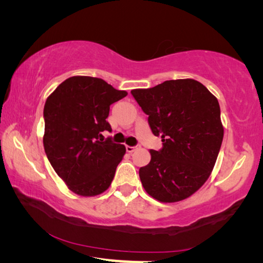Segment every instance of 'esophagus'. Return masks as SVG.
<instances>
[{
	"label": "esophagus",
	"instance_id": "1",
	"mask_svg": "<svg viewBox=\"0 0 263 263\" xmlns=\"http://www.w3.org/2000/svg\"><path fill=\"white\" fill-rule=\"evenodd\" d=\"M126 152H128V153H132V152H135V151L137 149V146H126Z\"/></svg>",
	"mask_w": 263,
	"mask_h": 263
}]
</instances>
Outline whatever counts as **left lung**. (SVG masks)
<instances>
[{
  "mask_svg": "<svg viewBox=\"0 0 263 263\" xmlns=\"http://www.w3.org/2000/svg\"><path fill=\"white\" fill-rule=\"evenodd\" d=\"M148 116L162 148L151 149V161L139 169L147 194L163 203L179 202L196 193L210 176L224 128L218 100L193 79L169 80L131 91Z\"/></svg>",
  "mask_w": 263,
  "mask_h": 263,
  "instance_id": "obj_1",
  "label": "left lung"
}]
</instances>
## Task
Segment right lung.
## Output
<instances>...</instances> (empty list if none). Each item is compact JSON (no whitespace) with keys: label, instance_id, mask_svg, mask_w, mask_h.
Instances as JSON below:
<instances>
[{"label":"right lung","instance_id":"obj_1","mask_svg":"<svg viewBox=\"0 0 263 263\" xmlns=\"http://www.w3.org/2000/svg\"><path fill=\"white\" fill-rule=\"evenodd\" d=\"M104 80L72 77L47 97L43 142L53 169L73 193L96 196L109 188L125 146L103 140L110 105L125 97Z\"/></svg>","mask_w":263,"mask_h":263}]
</instances>
